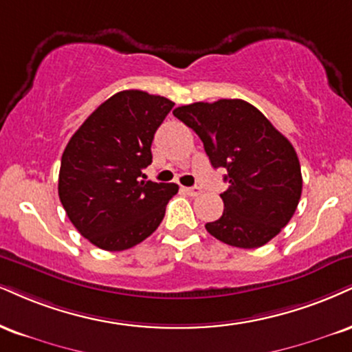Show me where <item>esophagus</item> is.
Segmentation results:
<instances>
[{"label": "esophagus", "mask_w": 352, "mask_h": 352, "mask_svg": "<svg viewBox=\"0 0 352 352\" xmlns=\"http://www.w3.org/2000/svg\"><path fill=\"white\" fill-rule=\"evenodd\" d=\"M184 192L190 195V197H198V195H201V188L200 187H187V188H184Z\"/></svg>", "instance_id": "34e87169"}]
</instances>
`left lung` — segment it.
<instances>
[{"mask_svg":"<svg viewBox=\"0 0 352 352\" xmlns=\"http://www.w3.org/2000/svg\"><path fill=\"white\" fill-rule=\"evenodd\" d=\"M201 139L214 168L224 167L230 187L219 197L224 211L206 223L224 244L256 249L282 231L302 197V170L289 139L244 100H218L173 109Z\"/></svg>","mask_w":352,"mask_h":352,"instance_id":"obj_1","label":"left lung"}]
</instances>
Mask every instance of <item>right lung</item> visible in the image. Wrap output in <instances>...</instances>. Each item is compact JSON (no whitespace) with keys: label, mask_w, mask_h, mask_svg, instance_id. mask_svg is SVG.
I'll use <instances>...</instances> for the list:
<instances>
[{"label":"right lung","mask_w":352,"mask_h":352,"mask_svg":"<svg viewBox=\"0 0 352 352\" xmlns=\"http://www.w3.org/2000/svg\"><path fill=\"white\" fill-rule=\"evenodd\" d=\"M173 101L141 90L113 95L85 120L62 154L58 197L80 234L124 251L159 228L175 184L141 180L155 131Z\"/></svg>","instance_id":"add662e5"}]
</instances>
